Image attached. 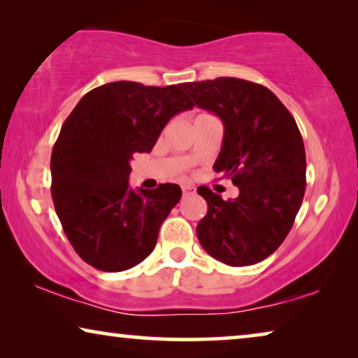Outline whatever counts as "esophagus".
<instances>
[{
    "instance_id": "34e87169",
    "label": "esophagus",
    "mask_w": 358,
    "mask_h": 358,
    "mask_svg": "<svg viewBox=\"0 0 358 358\" xmlns=\"http://www.w3.org/2000/svg\"><path fill=\"white\" fill-rule=\"evenodd\" d=\"M181 189H183L185 196L196 193V186H193V185H183V186H181Z\"/></svg>"
}]
</instances>
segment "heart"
<instances>
[{"label":"heart","instance_id":"heart-1","mask_svg":"<svg viewBox=\"0 0 358 358\" xmlns=\"http://www.w3.org/2000/svg\"><path fill=\"white\" fill-rule=\"evenodd\" d=\"M202 115H206V114H202Z\"/></svg>","mask_w":358,"mask_h":358}]
</instances>
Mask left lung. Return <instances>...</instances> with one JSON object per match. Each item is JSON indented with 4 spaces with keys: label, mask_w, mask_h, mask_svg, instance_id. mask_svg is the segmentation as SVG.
<instances>
[{
    "label": "left lung",
    "mask_w": 358,
    "mask_h": 358,
    "mask_svg": "<svg viewBox=\"0 0 358 358\" xmlns=\"http://www.w3.org/2000/svg\"><path fill=\"white\" fill-rule=\"evenodd\" d=\"M183 88L225 125L213 170L239 188L228 201L197 188L207 201L197 239L227 265L262 262L285 241L306 193V149L294 117L268 88L248 80L220 77Z\"/></svg>",
    "instance_id": "left-lung-1"
}]
</instances>
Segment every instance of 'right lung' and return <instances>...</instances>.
I'll list each match as a JSON object with an SVG mask.
<instances>
[{"label":"right lung","mask_w":358,"mask_h":358,"mask_svg":"<svg viewBox=\"0 0 358 358\" xmlns=\"http://www.w3.org/2000/svg\"><path fill=\"white\" fill-rule=\"evenodd\" d=\"M194 103L181 85L112 82L78 101L51 154V196L64 233L85 262L124 271L156 246L159 228L178 204V185L128 188L130 161L151 152L175 114Z\"/></svg>","instance_id":"add662e5"}]
</instances>
